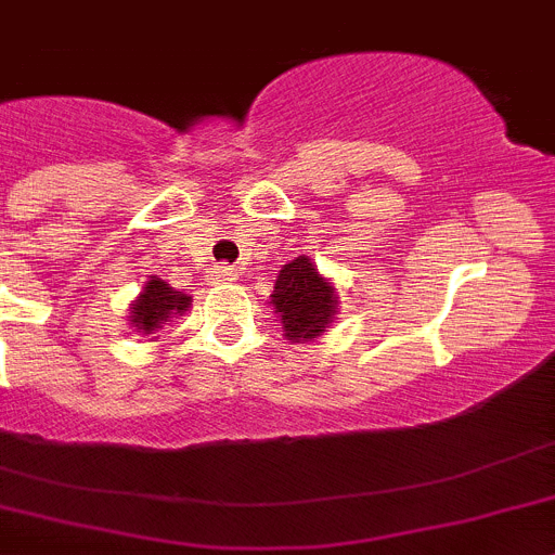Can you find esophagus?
<instances>
[{"label": "esophagus", "instance_id": "1", "mask_svg": "<svg viewBox=\"0 0 555 555\" xmlns=\"http://www.w3.org/2000/svg\"><path fill=\"white\" fill-rule=\"evenodd\" d=\"M215 281L220 283L236 281V269L231 267V263H218V267H215Z\"/></svg>", "mask_w": 555, "mask_h": 555}]
</instances>
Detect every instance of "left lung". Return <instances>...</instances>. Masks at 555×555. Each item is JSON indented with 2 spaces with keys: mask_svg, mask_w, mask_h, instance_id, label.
Here are the masks:
<instances>
[{
  "mask_svg": "<svg viewBox=\"0 0 555 555\" xmlns=\"http://www.w3.org/2000/svg\"><path fill=\"white\" fill-rule=\"evenodd\" d=\"M272 305L288 340H313L330 326L337 297L335 288L315 272L310 258L299 256L278 274Z\"/></svg>",
  "mask_w": 555,
  "mask_h": 555,
  "instance_id": "obj_1",
  "label": "left lung"
}]
</instances>
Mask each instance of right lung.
Listing matches in <instances>:
<instances>
[{"label": "right lung", "instance_id": "obj_1", "mask_svg": "<svg viewBox=\"0 0 555 555\" xmlns=\"http://www.w3.org/2000/svg\"><path fill=\"white\" fill-rule=\"evenodd\" d=\"M190 305V297L182 292H173L168 283H163L160 278H150L141 292V297L135 299V305L130 308V319L139 330H144L150 335L152 330H160L171 315L184 313V308Z\"/></svg>", "mask_w": 555, "mask_h": 555}]
</instances>
